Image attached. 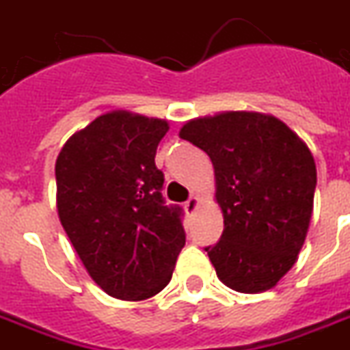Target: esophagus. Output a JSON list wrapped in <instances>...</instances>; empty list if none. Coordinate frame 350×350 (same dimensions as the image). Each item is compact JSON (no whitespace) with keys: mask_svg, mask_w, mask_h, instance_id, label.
<instances>
[{"mask_svg":"<svg viewBox=\"0 0 350 350\" xmlns=\"http://www.w3.org/2000/svg\"><path fill=\"white\" fill-rule=\"evenodd\" d=\"M199 204H200L199 197H197V195H191V197L184 202V210H186L188 213H193L195 210L199 208Z\"/></svg>","mask_w":350,"mask_h":350,"instance_id":"esophagus-1","label":"esophagus"}]
</instances>
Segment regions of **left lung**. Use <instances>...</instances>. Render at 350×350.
I'll return each mask as SVG.
<instances>
[{
	"label": "left lung",
	"mask_w": 350,
	"mask_h": 350,
	"mask_svg": "<svg viewBox=\"0 0 350 350\" xmlns=\"http://www.w3.org/2000/svg\"><path fill=\"white\" fill-rule=\"evenodd\" d=\"M178 137L213 164L224 230L206 252L217 278L243 294L273 288L297 261L312 217L316 162L308 146L285 122L256 111L199 116Z\"/></svg>",
	"instance_id": "obj_1"
}]
</instances>
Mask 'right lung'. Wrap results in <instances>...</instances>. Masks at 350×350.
Masks as SVG:
<instances>
[{"mask_svg": "<svg viewBox=\"0 0 350 350\" xmlns=\"http://www.w3.org/2000/svg\"><path fill=\"white\" fill-rule=\"evenodd\" d=\"M167 120L109 111L65 142L56 159L59 223L96 285L142 301L170 283L186 243L180 208L162 199L157 170Z\"/></svg>", "mask_w": 350, "mask_h": 350, "instance_id": "obj_1", "label": "right lung"}]
</instances>
